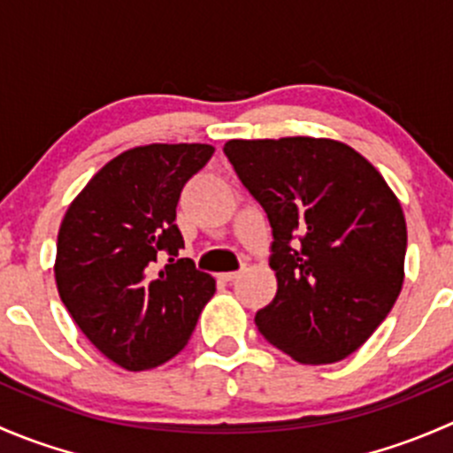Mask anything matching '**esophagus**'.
Returning a JSON list of instances; mask_svg holds the SVG:
<instances>
[{
  "mask_svg": "<svg viewBox=\"0 0 453 453\" xmlns=\"http://www.w3.org/2000/svg\"><path fill=\"white\" fill-rule=\"evenodd\" d=\"M241 276V272H227V273H219V278H221V280H226V282H232V280H236V278Z\"/></svg>",
  "mask_w": 453,
  "mask_h": 453,
  "instance_id": "1",
  "label": "esophagus"
}]
</instances>
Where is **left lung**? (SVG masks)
<instances>
[{
    "mask_svg": "<svg viewBox=\"0 0 453 453\" xmlns=\"http://www.w3.org/2000/svg\"><path fill=\"white\" fill-rule=\"evenodd\" d=\"M223 153L273 230L278 289L260 335L300 364L349 357L403 287V208L381 173L331 138L227 140Z\"/></svg>",
    "mask_w": 453,
    "mask_h": 453,
    "instance_id": "left-lung-1",
    "label": "left lung"
}]
</instances>
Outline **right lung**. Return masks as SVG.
<instances>
[{"mask_svg": "<svg viewBox=\"0 0 453 453\" xmlns=\"http://www.w3.org/2000/svg\"><path fill=\"white\" fill-rule=\"evenodd\" d=\"M210 144H146L104 164L58 227L54 280L83 335L125 370L166 364L188 344L214 278L177 258L175 210ZM168 253L169 263L161 267Z\"/></svg>", "mask_w": 453, "mask_h": 453, "instance_id": "add662e5", "label": "right lung"}]
</instances>
